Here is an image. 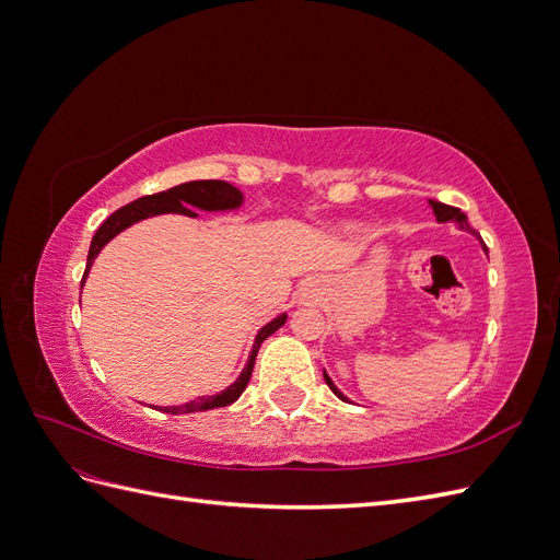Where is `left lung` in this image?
<instances>
[{
	"label": "left lung",
	"mask_w": 560,
	"mask_h": 560,
	"mask_svg": "<svg viewBox=\"0 0 560 560\" xmlns=\"http://www.w3.org/2000/svg\"><path fill=\"white\" fill-rule=\"evenodd\" d=\"M430 206H432V210H434V214H436L439 222H453V224L460 226L463 231H469V233H474V235H479L477 231H474V229L469 226V222H467V214H465V212H460V208L446 206V202H439V200H430ZM325 381H327V385L331 387V393H334L338 399L348 401V399H346L341 393H338V387L331 383V378H329L327 374H325Z\"/></svg>",
	"instance_id": "8db88e82"
}]
</instances>
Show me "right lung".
Here are the masks:
<instances>
[{"instance_id":"add662e5","label":"right lung","mask_w":560,"mask_h":560,"mask_svg":"<svg viewBox=\"0 0 560 560\" xmlns=\"http://www.w3.org/2000/svg\"><path fill=\"white\" fill-rule=\"evenodd\" d=\"M241 200H243L241 191L233 189L231 184L219 182V179H200V182H186V184L173 186V189H167V191H161V194H154V196H144V198H138V200L128 202V206H124L121 210H116L114 214H109L105 222L100 224V229L95 231L93 241H91V249H89L86 270H83L81 287H83V282H86L89 268L93 266V259L97 257V252L103 249L114 238L116 233H121L130 224L140 222V219L151 217V214H161V212H179V214H186V217H196V212L191 208H200V210H229V208H238ZM284 319H287V315L276 317L273 322H268V325L257 334V341H254L249 362L243 369L241 378L235 381L229 389H224L222 395H217V397H198V399H194L189 404H182V406H165V409H161V411L179 416V413L219 409V406L233 404L235 399H238L245 393V387H247L249 376H252V369H254V360H257V352H259L261 343L266 341L270 334L278 331L284 325Z\"/></svg>"}]
</instances>
